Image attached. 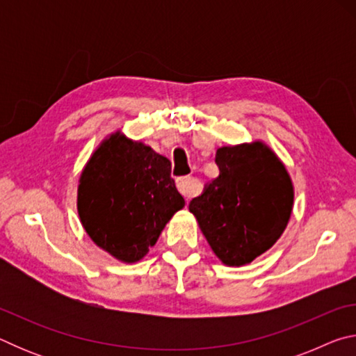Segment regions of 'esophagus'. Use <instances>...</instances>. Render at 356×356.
<instances>
[{
    "label": "esophagus",
    "mask_w": 356,
    "mask_h": 356,
    "mask_svg": "<svg viewBox=\"0 0 356 356\" xmlns=\"http://www.w3.org/2000/svg\"><path fill=\"white\" fill-rule=\"evenodd\" d=\"M176 184H177L179 191L182 193L185 197H191L193 195H195L196 184H195V180H193L191 177H179L176 180Z\"/></svg>",
    "instance_id": "obj_1"
}]
</instances>
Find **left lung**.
<instances>
[{"instance_id":"1","label":"left lung","mask_w":356,"mask_h":356,"mask_svg":"<svg viewBox=\"0 0 356 356\" xmlns=\"http://www.w3.org/2000/svg\"><path fill=\"white\" fill-rule=\"evenodd\" d=\"M220 176L190 202L204 237L222 264L240 267L272 248L291 218L293 185L262 141L216 150Z\"/></svg>"}]
</instances>
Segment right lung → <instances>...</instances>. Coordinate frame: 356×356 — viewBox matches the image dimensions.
Masks as SVG:
<instances>
[{"mask_svg":"<svg viewBox=\"0 0 356 356\" xmlns=\"http://www.w3.org/2000/svg\"><path fill=\"white\" fill-rule=\"evenodd\" d=\"M185 200L171 177V161L116 131L102 141L78 184L80 221L102 250L134 264L156 243Z\"/></svg>","mask_w":356,"mask_h":356,"instance_id":"obj_1","label":"right lung"}]
</instances>
